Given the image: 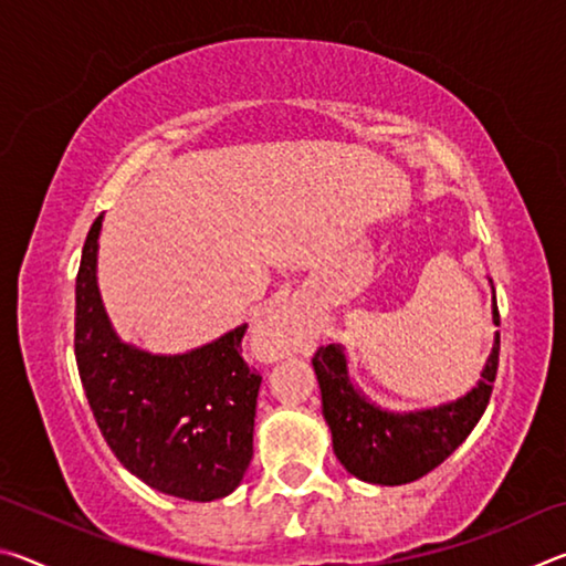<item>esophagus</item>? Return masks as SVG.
I'll return each instance as SVG.
<instances>
[{
  "label": "esophagus",
  "mask_w": 566,
  "mask_h": 566,
  "mask_svg": "<svg viewBox=\"0 0 566 566\" xmlns=\"http://www.w3.org/2000/svg\"><path fill=\"white\" fill-rule=\"evenodd\" d=\"M296 347L294 324L282 312H266L254 324V349L262 359H280Z\"/></svg>",
  "instance_id": "34e87169"
}]
</instances>
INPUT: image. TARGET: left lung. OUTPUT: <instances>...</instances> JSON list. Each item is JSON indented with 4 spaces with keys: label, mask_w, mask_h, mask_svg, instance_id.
<instances>
[{
    "label": "left lung",
    "mask_w": 566,
    "mask_h": 566,
    "mask_svg": "<svg viewBox=\"0 0 566 566\" xmlns=\"http://www.w3.org/2000/svg\"><path fill=\"white\" fill-rule=\"evenodd\" d=\"M492 319L500 324L496 300ZM314 371L322 389V415L332 429L334 454L361 482L397 486L415 482L439 467L472 434L492 397L500 364V332L482 369V379L462 399L419 411H389L352 385L342 344L319 347Z\"/></svg>",
    "instance_id": "obj_1"
}]
</instances>
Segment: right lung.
Wrapping results in <instances>:
<instances>
[{
  "mask_svg": "<svg viewBox=\"0 0 566 566\" xmlns=\"http://www.w3.org/2000/svg\"><path fill=\"white\" fill-rule=\"evenodd\" d=\"M94 219L74 290V357L114 457L151 490L189 502L232 494L252 462L262 377L242 357L247 324L187 354H149L112 329L97 286Z\"/></svg>",
  "mask_w": 566,
  "mask_h": 566,
  "instance_id": "obj_1",
  "label": "right lung"
}]
</instances>
